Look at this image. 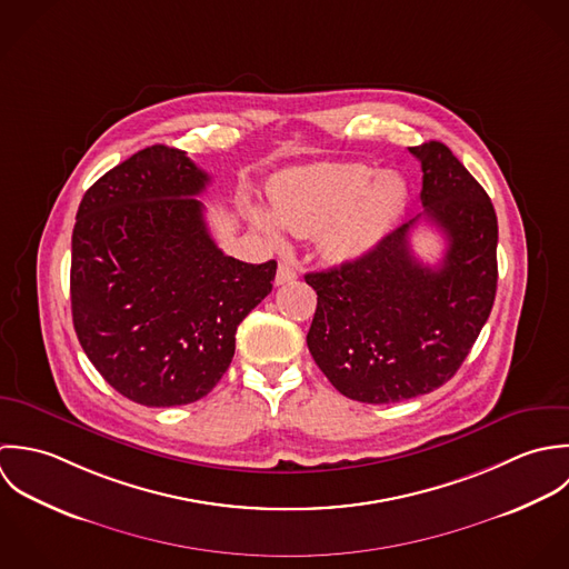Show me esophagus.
I'll return each mask as SVG.
<instances>
[{"instance_id": "34e87169", "label": "esophagus", "mask_w": 569, "mask_h": 569, "mask_svg": "<svg viewBox=\"0 0 569 569\" xmlns=\"http://www.w3.org/2000/svg\"><path fill=\"white\" fill-rule=\"evenodd\" d=\"M297 279V270L295 268H290L288 263H279V268H277V277H274V283L277 286H283V283H290V281H295Z\"/></svg>"}]
</instances>
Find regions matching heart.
Masks as SVG:
<instances>
[{
    "label": "heart",
    "mask_w": 569,
    "mask_h": 569,
    "mask_svg": "<svg viewBox=\"0 0 569 569\" xmlns=\"http://www.w3.org/2000/svg\"><path fill=\"white\" fill-rule=\"evenodd\" d=\"M407 202L398 173H378L360 162H323L290 169L270 184V204L279 224L297 234L321 232V252L347 263L371 252L396 224ZM254 222L274 241V220L254 211Z\"/></svg>",
    "instance_id": "obj_1"
}]
</instances>
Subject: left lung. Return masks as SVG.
Segmentation results:
<instances>
[{
  "instance_id": "left-lung-1",
  "label": "left lung",
  "mask_w": 569,
  "mask_h": 569,
  "mask_svg": "<svg viewBox=\"0 0 569 569\" xmlns=\"http://www.w3.org/2000/svg\"><path fill=\"white\" fill-rule=\"evenodd\" d=\"M409 151L422 167L425 213L365 257L306 274L317 290L310 353L342 396L369 405L402 402L451 380L497 292V216L488 193L445 142ZM420 219L448 239L438 267L412 254L408 232Z\"/></svg>"
}]
</instances>
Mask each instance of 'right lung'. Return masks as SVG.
Instances as JSON below:
<instances>
[{
    "instance_id": "right-lung-1",
    "label": "right lung",
    "mask_w": 569,
    "mask_h": 569,
    "mask_svg": "<svg viewBox=\"0 0 569 569\" xmlns=\"http://www.w3.org/2000/svg\"><path fill=\"white\" fill-rule=\"evenodd\" d=\"M184 151L147 147L83 196L70 299L79 342L116 391L144 407L204 398L227 373L237 326L272 290L277 261L243 263L213 241Z\"/></svg>"
}]
</instances>
